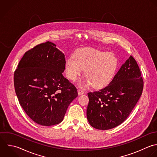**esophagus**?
I'll return each instance as SVG.
<instances>
[{"label": "esophagus", "mask_w": 157, "mask_h": 157, "mask_svg": "<svg viewBox=\"0 0 157 157\" xmlns=\"http://www.w3.org/2000/svg\"><path fill=\"white\" fill-rule=\"evenodd\" d=\"M78 93L79 95H82L84 93V91L82 89H78Z\"/></svg>", "instance_id": "34e87169"}]
</instances>
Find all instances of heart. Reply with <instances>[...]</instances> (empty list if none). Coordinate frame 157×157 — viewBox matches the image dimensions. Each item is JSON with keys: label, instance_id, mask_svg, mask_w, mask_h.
Returning <instances> with one entry per match:
<instances>
[{"label": "heart", "instance_id": "heart-1", "mask_svg": "<svg viewBox=\"0 0 157 157\" xmlns=\"http://www.w3.org/2000/svg\"><path fill=\"white\" fill-rule=\"evenodd\" d=\"M118 66V60L112 52L95 49L83 48L70 56L65 62L67 77L76 80L84 70L86 77L78 81L79 86L86 88L92 84L95 88L106 86L113 79Z\"/></svg>", "mask_w": 157, "mask_h": 157}]
</instances>
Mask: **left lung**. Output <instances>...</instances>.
Instances as JSON below:
<instances>
[{
	"label": "left lung",
	"mask_w": 157,
	"mask_h": 157,
	"mask_svg": "<svg viewBox=\"0 0 157 157\" xmlns=\"http://www.w3.org/2000/svg\"><path fill=\"white\" fill-rule=\"evenodd\" d=\"M143 86L139 66L130 56L107 86L87 94V117L90 125L106 130L123 123L138 101Z\"/></svg>",
	"instance_id": "obj_1"
}]
</instances>
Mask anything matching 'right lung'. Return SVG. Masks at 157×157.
<instances>
[{"mask_svg": "<svg viewBox=\"0 0 157 157\" xmlns=\"http://www.w3.org/2000/svg\"><path fill=\"white\" fill-rule=\"evenodd\" d=\"M64 54L47 41L27 51L14 73L20 105L35 122L43 126L60 123L71 101L78 97L75 86L62 75Z\"/></svg>", "mask_w": 157, "mask_h": 157, "instance_id": "1", "label": "right lung"}]
</instances>
